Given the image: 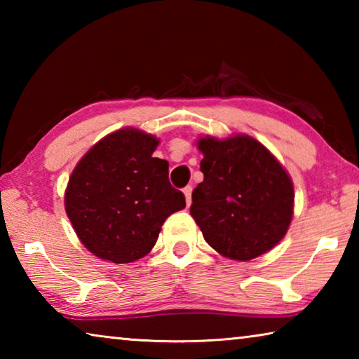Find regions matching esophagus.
I'll return each instance as SVG.
<instances>
[{
    "mask_svg": "<svg viewBox=\"0 0 359 359\" xmlns=\"http://www.w3.org/2000/svg\"><path fill=\"white\" fill-rule=\"evenodd\" d=\"M191 191H193V188L188 185V187H185L184 188V194H185V201H187V205H190L191 204Z\"/></svg>",
    "mask_w": 359,
    "mask_h": 359,
    "instance_id": "1",
    "label": "esophagus"
}]
</instances>
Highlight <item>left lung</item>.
Listing matches in <instances>:
<instances>
[{"instance_id": "1", "label": "left lung", "mask_w": 359, "mask_h": 359, "mask_svg": "<svg viewBox=\"0 0 359 359\" xmlns=\"http://www.w3.org/2000/svg\"><path fill=\"white\" fill-rule=\"evenodd\" d=\"M204 180L190 214L223 257L248 261L274 248L293 218V182L277 158L247 135L198 139Z\"/></svg>"}]
</instances>
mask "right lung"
<instances>
[{
    "label": "right lung",
    "mask_w": 359,
    "mask_h": 359,
    "mask_svg": "<svg viewBox=\"0 0 359 359\" xmlns=\"http://www.w3.org/2000/svg\"><path fill=\"white\" fill-rule=\"evenodd\" d=\"M158 139L136 128L96 142L72 171L65 209L88 252L111 263H131L156 244L163 223L185 208L169 184V163L154 158Z\"/></svg>",
    "instance_id": "right-lung-1"
}]
</instances>
